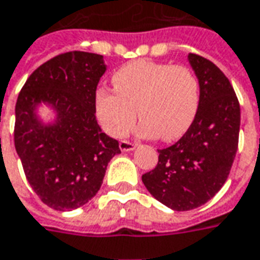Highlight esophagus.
I'll use <instances>...</instances> for the list:
<instances>
[{
    "label": "esophagus",
    "instance_id": "34e87169",
    "mask_svg": "<svg viewBox=\"0 0 260 260\" xmlns=\"http://www.w3.org/2000/svg\"><path fill=\"white\" fill-rule=\"evenodd\" d=\"M135 148V144L134 142H131V141H121L119 142V149L123 151V152H126V151H132Z\"/></svg>",
    "mask_w": 260,
    "mask_h": 260
}]
</instances>
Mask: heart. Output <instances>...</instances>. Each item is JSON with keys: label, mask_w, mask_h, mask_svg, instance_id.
<instances>
[{"label": "heart", "mask_w": 260, "mask_h": 260, "mask_svg": "<svg viewBox=\"0 0 260 260\" xmlns=\"http://www.w3.org/2000/svg\"><path fill=\"white\" fill-rule=\"evenodd\" d=\"M114 89L100 88L93 105L108 135L121 138L142 121L141 134L162 141L181 138L197 118L201 81L185 65L137 59L112 75Z\"/></svg>", "instance_id": "obj_1"}]
</instances>
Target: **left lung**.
Masks as SVG:
<instances>
[{
  "instance_id": "obj_1",
  "label": "left lung",
  "mask_w": 260,
  "mask_h": 260,
  "mask_svg": "<svg viewBox=\"0 0 260 260\" xmlns=\"http://www.w3.org/2000/svg\"><path fill=\"white\" fill-rule=\"evenodd\" d=\"M201 81L197 118L185 135L159 149L158 164L142 175L156 201L174 211L206 204L226 182L239 142L241 107L226 75L209 59L189 54Z\"/></svg>"
}]
</instances>
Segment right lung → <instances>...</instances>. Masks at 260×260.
<instances>
[{"label": "right lung", "mask_w": 260, "mask_h": 260, "mask_svg": "<svg viewBox=\"0 0 260 260\" xmlns=\"http://www.w3.org/2000/svg\"><path fill=\"white\" fill-rule=\"evenodd\" d=\"M107 70L102 55L70 51L40 65L26 79L15 105L14 144L26 181L45 205L71 211L100 190L108 162L119 144L102 132L93 98ZM41 102L57 111L54 125L35 115Z\"/></svg>", "instance_id": "1"}]
</instances>
